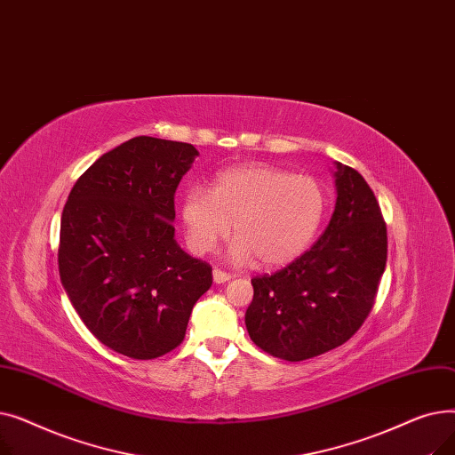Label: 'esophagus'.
Segmentation results:
<instances>
[{
  "mask_svg": "<svg viewBox=\"0 0 455 455\" xmlns=\"http://www.w3.org/2000/svg\"><path fill=\"white\" fill-rule=\"evenodd\" d=\"M212 278H213V282H215V283H225V282H228V280L232 278V275H228V273L221 271V269H213Z\"/></svg>",
  "mask_w": 455,
  "mask_h": 455,
  "instance_id": "1",
  "label": "esophagus"
}]
</instances>
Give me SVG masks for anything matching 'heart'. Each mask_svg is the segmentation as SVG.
<instances>
[{
  "mask_svg": "<svg viewBox=\"0 0 455 455\" xmlns=\"http://www.w3.org/2000/svg\"><path fill=\"white\" fill-rule=\"evenodd\" d=\"M328 191L309 175L271 165H242L215 175L210 191L189 188L180 220L189 249L212 252L230 234L234 261L258 258L261 267H282L300 258L324 221Z\"/></svg>",
  "mask_w": 455,
  "mask_h": 455,
  "instance_id": "1",
  "label": "heart"
}]
</instances>
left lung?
Returning <instances> with one entry per match:
<instances>
[{"instance_id":"obj_1","label":"left lung","mask_w":455,"mask_h":455,"mask_svg":"<svg viewBox=\"0 0 455 455\" xmlns=\"http://www.w3.org/2000/svg\"><path fill=\"white\" fill-rule=\"evenodd\" d=\"M333 164L338 197L317 243L282 271L252 278L247 331L285 362L348 341L372 309L386 271L387 228L372 189L352 167Z\"/></svg>"}]
</instances>
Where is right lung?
I'll return each mask as SVG.
<instances>
[{
	"label": "right lung",
	"instance_id": "add662e5",
	"mask_svg": "<svg viewBox=\"0 0 455 455\" xmlns=\"http://www.w3.org/2000/svg\"><path fill=\"white\" fill-rule=\"evenodd\" d=\"M197 156L191 143L136 136L95 160L62 210L64 291L95 338L134 360L179 347L212 285L173 227L175 189Z\"/></svg>",
	"mask_w": 455,
	"mask_h": 455
}]
</instances>
